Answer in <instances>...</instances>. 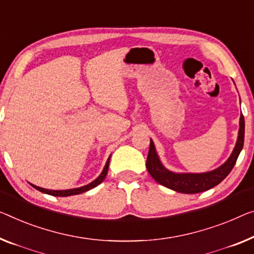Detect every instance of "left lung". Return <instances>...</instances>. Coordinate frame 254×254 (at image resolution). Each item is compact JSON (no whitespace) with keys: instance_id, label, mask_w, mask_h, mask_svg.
Here are the masks:
<instances>
[{"instance_id":"8db88e82","label":"left lung","mask_w":254,"mask_h":254,"mask_svg":"<svg viewBox=\"0 0 254 254\" xmlns=\"http://www.w3.org/2000/svg\"><path fill=\"white\" fill-rule=\"evenodd\" d=\"M244 116L241 114L240 128H238L237 141L235 147L224 164L212 171L202 173H186V172H173L165 168L162 163L158 154L155 148L153 140L150 139L148 156H147L146 168L149 175L154 178L155 181L166 188L172 190L183 192V194H196V192L205 191L207 189L213 188L221 183L229 175L232 169L235 165L238 155H240L244 145Z\"/></svg>"}]
</instances>
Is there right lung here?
Here are the masks:
<instances>
[{"label": "right lung", "mask_w": 254, "mask_h": 254, "mask_svg": "<svg viewBox=\"0 0 254 254\" xmlns=\"http://www.w3.org/2000/svg\"><path fill=\"white\" fill-rule=\"evenodd\" d=\"M109 160H111V156L108 157L107 162H106L105 164V168L103 171H101L100 176L97 178V179H94L92 183H90L88 185H85V186H82V187H78V188H71V189H65V190H51V189H45L42 187H37L35 185L30 184L32 185V187H34L37 190L44 192V194H48V195H52V196H59V197H65V196H71V195H78V194H82V192L84 191H88L90 189H92L94 187H97L98 185H100L103 183L104 179L107 176V172H108V165H109Z\"/></svg>", "instance_id": "1"}]
</instances>
